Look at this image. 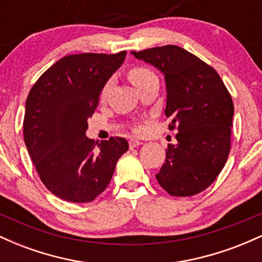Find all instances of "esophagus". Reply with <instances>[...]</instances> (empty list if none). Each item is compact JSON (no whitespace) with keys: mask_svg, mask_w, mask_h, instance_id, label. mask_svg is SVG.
<instances>
[{"mask_svg":"<svg viewBox=\"0 0 262 262\" xmlns=\"http://www.w3.org/2000/svg\"><path fill=\"white\" fill-rule=\"evenodd\" d=\"M141 144V141L137 140V139H130L129 140V148L133 149V148H137V146H139Z\"/></svg>","mask_w":262,"mask_h":262,"instance_id":"1","label":"esophagus"}]
</instances>
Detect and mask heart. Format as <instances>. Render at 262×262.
<instances>
[{"label":"heart","instance_id":"b5f03b06","mask_svg":"<svg viewBox=\"0 0 262 262\" xmlns=\"http://www.w3.org/2000/svg\"><path fill=\"white\" fill-rule=\"evenodd\" d=\"M154 76H155V74L152 73L150 69L145 68V66H133V68L129 69V71H128V79L130 80V82L133 83L137 89H139V87L143 85L144 82H146V81ZM110 89H111V81H107L101 90L102 100L107 97L108 92H110Z\"/></svg>","mask_w":262,"mask_h":262}]
</instances>
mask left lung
I'll return each instance as SVG.
<instances>
[{
	"label": "left lung",
	"instance_id": "8db88e82",
	"mask_svg": "<svg viewBox=\"0 0 262 262\" xmlns=\"http://www.w3.org/2000/svg\"><path fill=\"white\" fill-rule=\"evenodd\" d=\"M165 75V114L176 129L156 179L171 196L188 197L209 187L230 151L234 104L217 71L177 45L132 52Z\"/></svg>",
	"mask_w": 262,
	"mask_h": 262
}]
</instances>
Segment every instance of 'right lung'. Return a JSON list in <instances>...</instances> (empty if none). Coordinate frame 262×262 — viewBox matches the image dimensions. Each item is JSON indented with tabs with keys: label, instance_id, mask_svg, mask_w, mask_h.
<instances>
[{
	"label": "right lung",
	"instance_id": "1",
	"mask_svg": "<svg viewBox=\"0 0 262 262\" xmlns=\"http://www.w3.org/2000/svg\"><path fill=\"white\" fill-rule=\"evenodd\" d=\"M127 52L64 56L37 80L26 102L23 135L44 186L74 203L91 202L106 189L118 159L129 145L124 138L86 137L87 119L98 106L102 87L123 64Z\"/></svg>",
	"mask_w": 262,
	"mask_h": 262
}]
</instances>
